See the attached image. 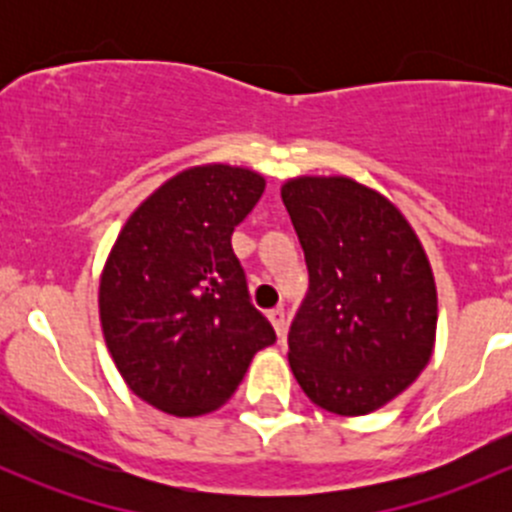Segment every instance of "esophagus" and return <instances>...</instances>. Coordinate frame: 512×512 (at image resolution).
Listing matches in <instances>:
<instances>
[{"label": "esophagus", "mask_w": 512, "mask_h": 512, "mask_svg": "<svg viewBox=\"0 0 512 512\" xmlns=\"http://www.w3.org/2000/svg\"><path fill=\"white\" fill-rule=\"evenodd\" d=\"M267 319H270L272 327H275L277 337H282V334H285V312H282V309H272V312H267Z\"/></svg>", "instance_id": "obj_1"}]
</instances>
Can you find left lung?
I'll list each match as a JSON object with an SVG mask.
<instances>
[{
  "instance_id": "8db88e82",
  "label": "left lung",
  "mask_w": 512,
  "mask_h": 512,
  "mask_svg": "<svg viewBox=\"0 0 512 512\" xmlns=\"http://www.w3.org/2000/svg\"><path fill=\"white\" fill-rule=\"evenodd\" d=\"M282 203L309 270L287 337L294 379L319 409L371 414L409 389L433 354L431 262L401 210L352 178H292Z\"/></svg>"
}]
</instances>
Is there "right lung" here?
Here are the masks:
<instances>
[{
	"mask_svg": "<svg viewBox=\"0 0 512 512\" xmlns=\"http://www.w3.org/2000/svg\"><path fill=\"white\" fill-rule=\"evenodd\" d=\"M262 193L255 170L195 165L148 195L113 242L98 287L103 339L128 389L165 414L220 409L275 344L230 245Z\"/></svg>",
	"mask_w": 512,
	"mask_h": 512,
	"instance_id": "1",
	"label": "right lung"
}]
</instances>
